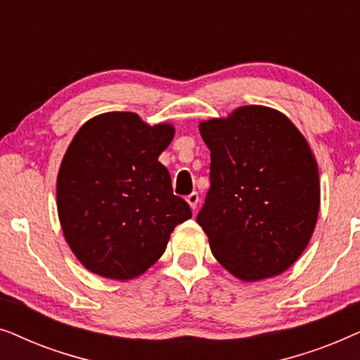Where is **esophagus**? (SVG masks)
<instances>
[{"label": "esophagus", "instance_id": "esophagus-1", "mask_svg": "<svg viewBox=\"0 0 360 360\" xmlns=\"http://www.w3.org/2000/svg\"><path fill=\"white\" fill-rule=\"evenodd\" d=\"M186 201H188V205L191 206V210H196V206H198V201H200V195L196 193V191H193V193H190L188 196H186Z\"/></svg>", "mask_w": 360, "mask_h": 360}]
</instances>
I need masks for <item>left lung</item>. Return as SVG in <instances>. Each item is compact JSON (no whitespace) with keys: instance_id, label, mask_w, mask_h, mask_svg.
Here are the masks:
<instances>
[{"instance_id":"obj_1","label":"left lung","mask_w":360,"mask_h":360,"mask_svg":"<svg viewBox=\"0 0 360 360\" xmlns=\"http://www.w3.org/2000/svg\"><path fill=\"white\" fill-rule=\"evenodd\" d=\"M211 150L210 190L196 221L211 252L245 282L287 270L311 239L319 211L318 165L282 112L238 108L200 124Z\"/></svg>"}]
</instances>
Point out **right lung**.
Returning <instances> with one entry per match:
<instances>
[{
    "label": "right lung",
    "mask_w": 360,
    "mask_h": 360,
    "mask_svg": "<svg viewBox=\"0 0 360 360\" xmlns=\"http://www.w3.org/2000/svg\"><path fill=\"white\" fill-rule=\"evenodd\" d=\"M172 139L170 124L149 126L134 112H105L73 137L58 170L57 210L72 252L90 272L115 280L144 274L175 226L191 218L159 162Z\"/></svg>",
    "instance_id": "right-lung-1"
}]
</instances>
